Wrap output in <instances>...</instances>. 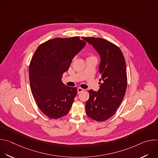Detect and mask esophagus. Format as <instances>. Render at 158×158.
<instances>
[{
    "mask_svg": "<svg viewBox=\"0 0 158 158\" xmlns=\"http://www.w3.org/2000/svg\"><path fill=\"white\" fill-rule=\"evenodd\" d=\"M84 91V89H82V88H81V87H79V88H77V93L78 94H80L81 92H82Z\"/></svg>",
    "mask_w": 158,
    "mask_h": 158,
    "instance_id": "1",
    "label": "esophagus"
}]
</instances>
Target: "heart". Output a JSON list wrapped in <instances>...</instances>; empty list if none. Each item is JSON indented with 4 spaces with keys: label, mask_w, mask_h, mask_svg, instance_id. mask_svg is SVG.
I'll list each match as a JSON object with an SVG mask.
<instances>
[{
    "label": "heart",
    "mask_w": 158,
    "mask_h": 158,
    "mask_svg": "<svg viewBox=\"0 0 158 158\" xmlns=\"http://www.w3.org/2000/svg\"><path fill=\"white\" fill-rule=\"evenodd\" d=\"M94 57V56H89V57Z\"/></svg>",
    "instance_id": "b5f03b06"
}]
</instances>
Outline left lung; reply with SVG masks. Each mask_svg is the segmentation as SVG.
<instances>
[{"label": "left lung", "instance_id": "1", "mask_svg": "<svg viewBox=\"0 0 158 158\" xmlns=\"http://www.w3.org/2000/svg\"><path fill=\"white\" fill-rule=\"evenodd\" d=\"M83 39L101 56L100 88L98 92L89 91L85 112L92 119L104 121L115 114L126 94L127 77L125 59L119 48L113 43L98 37Z\"/></svg>", "mask_w": 158, "mask_h": 158}]
</instances>
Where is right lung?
Instances as JSON below:
<instances>
[{
  "mask_svg": "<svg viewBox=\"0 0 158 158\" xmlns=\"http://www.w3.org/2000/svg\"><path fill=\"white\" fill-rule=\"evenodd\" d=\"M79 36L55 38L39 45L30 62L29 81L32 94L43 114L58 119L68 114L77 94L61 79L73 57L85 46Z\"/></svg>",
  "mask_w": 158,
  "mask_h": 158,
  "instance_id": "right-lung-1",
  "label": "right lung"
}]
</instances>
